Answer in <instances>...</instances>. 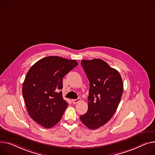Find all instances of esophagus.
<instances>
[{
    "label": "esophagus",
    "mask_w": 155,
    "mask_h": 155,
    "mask_svg": "<svg viewBox=\"0 0 155 155\" xmlns=\"http://www.w3.org/2000/svg\"><path fill=\"white\" fill-rule=\"evenodd\" d=\"M80 100H81V98H78L77 99L72 100V103H73L74 104H77V103H78Z\"/></svg>",
    "instance_id": "34e87169"
}]
</instances>
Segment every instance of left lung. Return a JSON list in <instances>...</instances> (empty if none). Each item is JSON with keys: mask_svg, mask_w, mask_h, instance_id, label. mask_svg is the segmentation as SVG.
<instances>
[{"mask_svg": "<svg viewBox=\"0 0 155 155\" xmlns=\"http://www.w3.org/2000/svg\"><path fill=\"white\" fill-rule=\"evenodd\" d=\"M90 82L88 109L80 116L81 121L89 129H97L111 119L121 100L123 84L119 72L99 58L81 60Z\"/></svg>", "mask_w": 155, "mask_h": 155, "instance_id": "1", "label": "left lung"}]
</instances>
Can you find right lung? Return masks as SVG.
<instances>
[{
	"label": "right lung",
	"mask_w": 155,
	"mask_h": 155,
	"mask_svg": "<svg viewBox=\"0 0 155 155\" xmlns=\"http://www.w3.org/2000/svg\"><path fill=\"white\" fill-rule=\"evenodd\" d=\"M78 65L75 60L49 56L38 60L25 78L22 94L28 115L46 128L55 126L68 105L64 100L63 78Z\"/></svg>",
	"instance_id": "obj_1"
}]
</instances>
